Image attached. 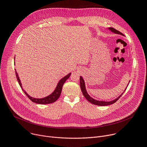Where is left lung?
Here are the masks:
<instances>
[{
	"mask_svg": "<svg viewBox=\"0 0 147 147\" xmlns=\"http://www.w3.org/2000/svg\"><path fill=\"white\" fill-rule=\"evenodd\" d=\"M109 30H111L112 32L115 33V34H120V35H123V34L120 32V31H117V30L113 28H108ZM129 81V82H130ZM80 88H81V91L84 95V97L87 99V100H88L90 102H91L92 104H94V105H98V106H107V105H112L113 103H114L115 102H116L120 98V96L123 94V93L124 92V91H125V90L127 89V87L125 89V90L124 91V92L119 96H118L116 99L113 100H111V101H109V102H106V101H102V100H97L96 99H94V98H92V97H91L87 90H86V85H85V82H84V79L82 78V77L81 76H80ZM129 84H127V86L128 87Z\"/></svg>",
	"mask_w": 147,
	"mask_h": 147,
	"instance_id": "8db88e82",
	"label": "left lung"
}]
</instances>
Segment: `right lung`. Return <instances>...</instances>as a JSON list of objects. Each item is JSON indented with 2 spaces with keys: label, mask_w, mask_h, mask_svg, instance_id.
<instances>
[{
  "label": "right lung",
  "mask_w": 147,
  "mask_h": 147,
  "mask_svg": "<svg viewBox=\"0 0 147 147\" xmlns=\"http://www.w3.org/2000/svg\"><path fill=\"white\" fill-rule=\"evenodd\" d=\"M16 71V77H17V80L18 81V82L20 86L22 88V89L23 90V91H24V92L25 93V94L28 96V98L33 102L38 103V104H48V103H52L55 102L56 100H57V99L59 98L60 94H61V92L62 90V87L63 86L64 83L66 82V81L70 77L71 73L68 74L67 75H66L65 77H64L63 78H62L58 82L57 85L55 88V90H54V91L49 95L45 97V98H32L31 96H30L25 90H23L22 83H21L20 80L19 78L18 75L16 71V70H15Z\"/></svg>",
  "instance_id": "right-lung-1"
}]
</instances>
